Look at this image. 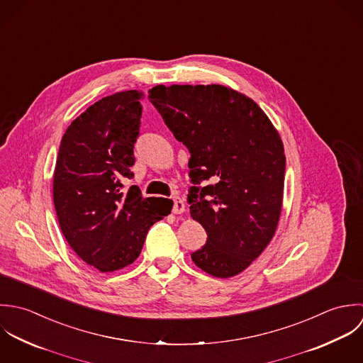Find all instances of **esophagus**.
<instances>
[{
  "label": "esophagus",
  "mask_w": 363,
  "mask_h": 363,
  "mask_svg": "<svg viewBox=\"0 0 363 363\" xmlns=\"http://www.w3.org/2000/svg\"><path fill=\"white\" fill-rule=\"evenodd\" d=\"M185 212V205L184 201L181 198H174V208H172V213L175 215H181Z\"/></svg>",
  "instance_id": "34e87169"
}]
</instances>
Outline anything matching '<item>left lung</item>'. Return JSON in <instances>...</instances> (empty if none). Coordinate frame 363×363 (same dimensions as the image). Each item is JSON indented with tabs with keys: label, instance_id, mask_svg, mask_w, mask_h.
<instances>
[{
	"label": "left lung",
	"instance_id": "1",
	"mask_svg": "<svg viewBox=\"0 0 363 363\" xmlns=\"http://www.w3.org/2000/svg\"><path fill=\"white\" fill-rule=\"evenodd\" d=\"M148 99L191 152V218L208 233L192 261L216 278L238 275L281 218L286 157L278 130L257 102L218 84L155 85Z\"/></svg>",
	"mask_w": 363,
	"mask_h": 363
}]
</instances>
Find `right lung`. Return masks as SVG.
<instances>
[{"mask_svg": "<svg viewBox=\"0 0 363 363\" xmlns=\"http://www.w3.org/2000/svg\"><path fill=\"white\" fill-rule=\"evenodd\" d=\"M143 92L105 96L67 128L53 175V202L60 228L74 252L99 272L133 264L148 228L168 216L172 201L143 198L122 179L132 178Z\"/></svg>", "mask_w": 363, "mask_h": 363, "instance_id": "obj_1", "label": "right lung"}]
</instances>
